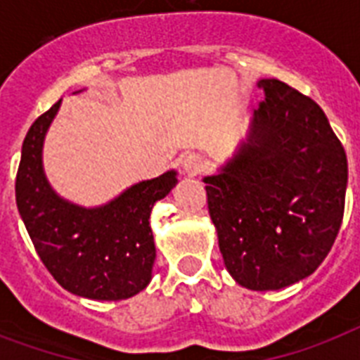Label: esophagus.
<instances>
[{
    "label": "esophagus",
    "instance_id": "esophagus-1",
    "mask_svg": "<svg viewBox=\"0 0 360 360\" xmlns=\"http://www.w3.org/2000/svg\"><path fill=\"white\" fill-rule=\"evenodd\" d=\"M181 166H183L185 174L198 175L203 169V158L196 155V153H188V155L181 158Z\"/></svg>",
    "mask_w": 360,
    "mask_h": 360
}]
</instances>
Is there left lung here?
<instances>
[{
  "instance_id": "obj_1",
  "label": "left lung",
  "mask_w": 360,
  "mask_h": 360,
  "mask_svg": "<svg viewBox=\"0 0 360 360\" xmlns=\"http://www.w3.org/2000/svg\"><path fill=\"white\" fill-rule=\"evenodd\" d=\"M250 132L219 174L203 177L228 273L254 291L307 278L333 248L346 202L347 158L323 110L274 78Z\"/></svg>"
}]
</instances>
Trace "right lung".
Here are the masks:
<instances>
[{"instance_id":"right-lung-1","label":"right lung","mask_w":360,"mask_h":360,"mask_svg":"<svg viewBox=\"0 0 360 360\" xmlns=\"http://www.w3.org/2000/svg\"><path fill=\"white\" fill-rule=\"evenodd\" d=\"M61 101L37 117L22 143L16 205L37 254L58 284L95 301H121L146 290L157 257L153 205L177 185L174 169L136 183L101 207L58 196L42 169L44 136Z\"/></svg>"}]
</instances>
